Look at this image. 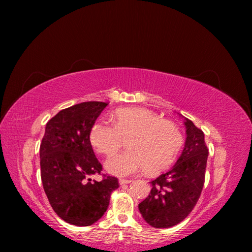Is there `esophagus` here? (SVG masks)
I'll list each match as a JSON object with an SVG mask.
<instances>
[{"instance_id":"obj_1","label":"esophagus","mask_w":252,"mask_h":252,"mask_svg":"<svg viewBox=\"0 0 252 252\" xmlns=\"http://www.w3.org/2000/svg\"><path fill=\"white\" fill-rule=\"evenodd\" d=\"M130 182H131L130 180H126V179H120V180H119L120 185H125V184H129V183H130Z\"/></svg>"}]
</instances>
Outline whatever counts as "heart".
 <instances>
[{
    "label": "heart",
    "mask_w": 252,
    "mask_h": 252,
    "mask_svg": "<svg viewBox=\"0 0 252 252\" xmlns=\"http://www.w3.org/2000/svg\"><path fill=\"white\" fill-rule=\"evenodd\" d=\"M124 139H129V150L105 162L107 171L119 177L145 169L149 173L164 170L177 158L183 144L177 126L145 108L119 109L113 113V124L96 121L91 127L90 142L98 154L112 155Z\"/></svg>",
    "instance_id": "1"
}]
</instances>
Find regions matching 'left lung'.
Segmentation results:
<instances>
[{
    "label": "left lung",
    "instance_id": "obj_1",
    "mask_svg": "<svg viewBox=\"0 0 252 252\" xmlns=\"http://www.w3.org/2000/svg\"><path fill=\"white\" fill-rule=\"evenodd\" d=\"M186 141L171 168L151 181L149 195L139 204L143 219L155 228H169L181 223L192 211L205 182L208 149L204 133L184 118Z\"/></svg>",
    "mask_w": 252,
    "mask_h": 252
}]
</instances>
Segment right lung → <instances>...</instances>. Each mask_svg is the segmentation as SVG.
Returning a JSON list of instances; mask_svg holds the SVG:
<instances>
[{
    "mask_svg": "<svg viewBox=\"0 0 252 252\" xmlns=\"http://www.w3.org/2000/svg\"><path fill=\"white\" fill-rule=\"evenodd\" d=\"M107 103L84 102L61 110L48 121L40 146L41 179L52 209L65 222L90 226L100 220L119 187L117 178L100 174L90 130Z\"/></svg>",
    "mask_w": 252,
    "mask_h": 252,
    "instance_id": "add662e5",
    "label": "right lung"
}]
</instances>
